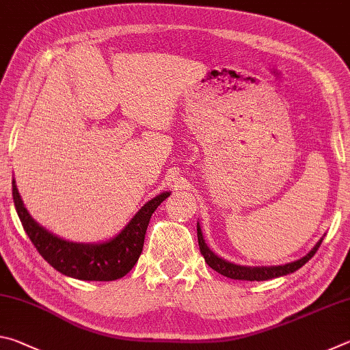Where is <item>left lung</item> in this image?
I'll use <instances>...</instances> for the list:
<instances>
[{"instance_id":"left-lung-1","label":"left lung","mask_w":350,"mask_h":350,"mask_svg":"<svg viewBox=\"0 0 350 350\" xmlns=\"http://www.w3.org/2000/svg\"><path fill=\"white\" fill-rule=\"evenodd\" d=\"M324 236L317 242L315 247H313L306 256L296 259L293 262H287L284 265H260V267L258 265V267H250V265H239V264L230 262V260L217 256L215 252L210 250V247L206 245V242L204 239L202 228H200V225L198 222L199 248H200V253H202V256L205 258V262L208 264L213 270H216L217 273H221L227 278H232V280H241V281H269V280H273V278L293 273V271L303 267L310 258H313V254L317 253L319 245H321Z\"/></svg>"}]
</instances>
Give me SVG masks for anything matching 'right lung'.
<instances>
[{
    "label": "right lung",
    "instance_id": "add662e5",
    "mask_svg": "<svg viewBox=\"0 0 350 350\" xmlns=\"http://www.w3.org/2000/svg\"><path fill=\"white\" fill-rule=\"evenodd\" d=\"M170 194L171 191H163L148 200L112 238L102 242H74L46 230L29 215L15 179H12L14 204L29 239L57 271L81 281H116L128 275L144 250L152 213Z\"/></svg>",
    "mask_w": 350,
    "mask_h": 350
}]
</instances>
